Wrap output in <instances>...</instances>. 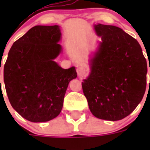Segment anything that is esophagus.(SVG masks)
I'll use <instances>...</instances> for the list:
<instances>
[{"label": "esophagus", "mask_w": 150, "mask_h": 150, "mask_svg": "<svg viewBox=\"0 0 150 150\" xmlns=\"http://www.w3.org/2000/svg\"><path fill=\"white\" fill-rule=\"evenodd\" d=\"M77 74L78 76H80V77H83L85 75V73H86V70L83 67H79L77 68Z\"/></svg>", "instance_id": "1"}]
</instances>
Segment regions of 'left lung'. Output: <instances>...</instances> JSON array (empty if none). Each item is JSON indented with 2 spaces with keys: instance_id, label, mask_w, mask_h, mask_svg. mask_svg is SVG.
<instances>
[{
  "instance_id": "8db88e82",
  "label": "left lung",
  "mask_w": 150,
  "mask_h": 150,
  "mask_svg": "<svg viewBox=\"0 0 150 150\" xmlns=\"http://www.w3.org/2000/svg\"><path fill=\"white\" fill-rule=\"evenodd\" d=\"M94 28L101 40L90 60V74L82 83L83 93L95 117L122 120L145 93L146 60L137 40L120 28L98 24Z\"/></svg>"
}]
</instances>
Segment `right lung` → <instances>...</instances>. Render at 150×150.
<instances>
[{"label": "right lung", "mask_w": 150, "mask_h": 150, "mask_svg": "<svg viewBox=\"0 0 150 150\" xmlns=\"http://www.w3.org/2000/svg\"><path fill=\"white\" fill-rule=\"evenodd\" d=\"M59 25H37L13 43L4 67L10 104L32 122L50 121L63 107L66 90L77 76L76 69H63L54 61L62 52Z\"/></svg>", "instance_id": "right-lung-1"}]
</instances>
